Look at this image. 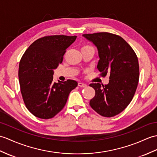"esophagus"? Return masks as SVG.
<instances>
[{"instance_id":"34e87169","label":"esophagus","mask_w":157,"mask_h":157,"mask_svg":"<svg viewBox=\"0 0 157 157\" xmlns=\"http://www.w3.org/2000/svg\"><path fill=\"white\" fill-rule=\"evenodd\" d=\"M78 86L79 87H87V85L86 84V83H82V82H79L78 83Z\"/></svg>"}]
</instances>
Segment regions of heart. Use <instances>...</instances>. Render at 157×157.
Wrapping results in <instances>:
<instances>
[{"label":"heart","mask_w":157,"mask_h":157,"mask_svg":"<svg viewBox=\"0 0 157 157\" xmlns=\"http://www.w3.org/2000/svg\"><path fill=\"white\" fill-rule=\"evenodd\" d=\"M87 47H90V46H88V45H84V46H83V47H82V49H85V48H87Z\"/></svg>","instance_id":"heart-1"}]
</instances>
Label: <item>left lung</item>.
Returning a JSON list of instances; mask_svg holds the SVG:
<instances>
[{"label": "left lung", "mask_w": 157, "mask_h": 157, "mask_svg": "<svg viewBox=\"0 0 157 157\" xmlns=\"http://www.w3.org/2000/svg\"><path fill=\"white\" fill-rule=\"evenodd\" d=\"M83 37L96 47L98 70L103 76L110 74L107 85H90L96 92L90 105L100 115L112 117L128 106L135 94L139 79L136 55L118 35L104 32L84 34Z\"/></svg>", "instance_id": "8db88e82"}]
</instances>
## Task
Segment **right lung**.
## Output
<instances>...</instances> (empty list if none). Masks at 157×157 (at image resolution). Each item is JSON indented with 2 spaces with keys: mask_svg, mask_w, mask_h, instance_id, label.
Here are the masks:
<instances>
[{
  "mask_svg": "<svg viewBox=\"0 0 157 157\" xmlns=\"http://www.w3.org/2000/svg\"><path fill=\"white\" fill-rule=\"evenodd\" d=\"M76 36L52 35L36 40L19 63L21 92L27 108L39 118L54 117L65 106L69 94L78 86L73 79L53 82L54 70L63 61Z\"/></svg>",
  "mask_w": 157,
  "mask_h": 157,
  "instance_id": "add662e5",
  "label": "right lung"
}]
</instances>
